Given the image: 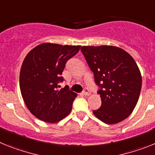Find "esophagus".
<instances>
[{"mask_svg": "<svg viewBox=\"0 0 155 155\" xmlns=\"http://www.w3.org/2000/svg\"><path fill=\"white\" fill-rule=\"evenodd\" d=\"M83 95H85V96H89L91 93H90V91L88 90V88H85L84 89V91H83Z\"/></svg>", "mask_w": 155, "mask_h": 155, "instance_id": "34e87169", "label": "esophagus"}]
</instances>
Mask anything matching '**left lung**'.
<instances>
[{"instance_id":"left-lung-1","label":"left lung","mask_w":155,"mask_h":155,"mask_svg":"<svg viewBox=\"0 0 155 155\" xmlns=\"http://www.w3.org/2000/svg\"><path fill=\"white\" fill-rule=\"evenodd\" d=\"M81 51L100 87L101 106L93 111L106 124H115L133 112L142 86L140 71L131 55L115 46H83Z\"/></svg>"}]
</instances>
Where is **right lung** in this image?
Returning a JSON list of instances; mask_svg holds the SVG:
<instances>
[{
  "mask_svg": "<svg viewBox=\"0 0 155 155\" xmlns=\"http://www.w3.org/2000/svg\"><path fill=\"white\" fill-rule=\"evenodd\" d=\"M80 46L44 43L27 54L21 64L19 86L25 105L34 116L49 123L61 121L70 113L76 93L58 83L67 61Z\"/></svg>",
  "mask_w": 155,
  "mask_h": 155,
  "instance_id": "right-lung-1",
  "label": "right lung"
}]
</instances>
